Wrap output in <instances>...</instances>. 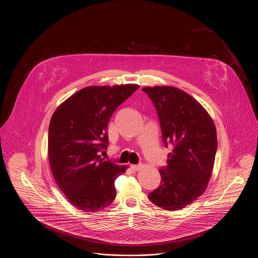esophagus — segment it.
<instances>
[{
	"label": "esophagus",
	"mask_w": 258,
	"mask_h": 258,
	"mask_svg": "<svg viewBox=\"0 0 258 258\" xmlns=\"http://www.w3.org/2000/svg\"><path fill=\"white\" fill-rule=\"evenodd\" d=\"M141 164H138V165H132L131 166V168L134 170V171H138V170H139L140 168H141Z\"/></svg>",
	"instance_id": "1"
}]
</instances>
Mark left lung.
<instances>
[{
  "mask_svg": "<svg viewBox=\"0 0 258 258\" xmlns=\"http://www.w3.org/2000/svg\"><path fill=\"white\" fill-rule=\"evenodd\" d=\"M158 115L167 166L160 168L161 184L148 198L165 210H178L200 197L210 179L218 147L214 122L199 102L171 86L142 88Z\"/></svg>",
  "mask_w": 258,
  "mask_h": 258,
  "instance_id": "1",
  "label": "left lung"
}]
</instances>
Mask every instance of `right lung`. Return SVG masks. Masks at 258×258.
Returning a JSON list of instances; mask_svg holds the SVG:
<instances>
[{"label": "right lung", "instance_id": "add662e5", "mask_svg": "<svg viewBox=\"0 0 258 258\" xmlns=\"http://www.w3.org/2000/svg\"><path fill=\"white\" fill-rule=\"evenodd\" d=\"M137 84L88 86L66 100L53 114L48 153L53 176L69 201L97 212L116 198L114 182L124 170L101 158L108 147V122L119 105L139 89Z\"/></svg>", "mask_w": 258, "mask_h": 258}]
</instances>
